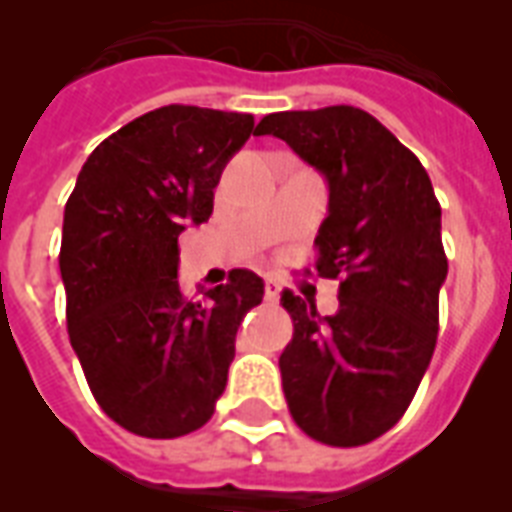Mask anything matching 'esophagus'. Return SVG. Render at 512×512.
<instances>
[{"instance_id": "esophagus-1", "label": "esophagus", "mask_w": 512, "mask_h": 512, "mask_svg": "<svg viewBox=\"0 0 512 512\" xmlns=\"http://www.w3.org/2000/svg\"><path fill=\"white\" fill-rule=\"evenodd\" d=\"M265 297L271 300V303H276L281 297V284L276 279H265Z\"/></svg>"}]
</instances>
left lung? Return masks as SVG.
Here are the masks:
<instances>
[{
	"label": "left lung",
	"instance_id": "left-lung-1",
	"mask_svg": "<svg viewBox=\"0 0 512 512\" xmlns=\"http://www.w3.org/2000/svg\"><path fill=\"white\" fill-rule=\"evenodd\" d=\"M329 183L313 273L340 281V308L281 292L295 332L279 358L297 428L327 446H364L412 404L438 337L446 279L441 204L420 159L353 106L263 116ZM311 273V271H305Z\"/></svg>",
	"mask_w": 512,
	"mask_h": 512
}]
</instances>
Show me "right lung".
Returning a JSON list of instances; mask_svg holds the SVG:
<instances>
[{
  "label": "right lung",
  "instance_id": "add662e5",
  "mask_svg": "<svg viewBox=\"0 0 512 512\" xmlns=\"http://www.w3.org/2000/svg\"><path fill=\"white\" fill-rule=\"evenodd\" d=\"M252 127L215 108L148 111L92 151L66 201L68 337L100 409L135 436H185L215 414L241 319L263 300L247 268L201 297L177 284V236L207 223Z\"/></svg>",
  "mask_w": 512,
  "mask_h": 512
}]
</instances>
